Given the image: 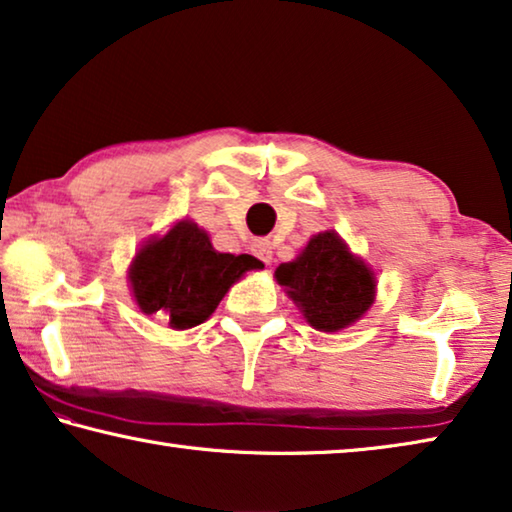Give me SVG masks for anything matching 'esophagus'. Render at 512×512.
Segmentation results:
<instances>
[{
    "mask_svg": "<svg viewBox=\"0 0 512 512\" xmlns=\"http://www.w3.org/2000/svg\"><path fill=\"white\" fill-rule=\"evenodd\" d=\"M250 250H253V253L262 259V262H266V264L273 262V244L268 239H255Z\"/></svg>",
    "mask_w": 512,
    "mask_h": 512,
    "instance_id": "34e87169",
    "label": "esophagus"
}]
</instances>
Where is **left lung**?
<instances>
[{
    "instance_id": "left-lung-1",
    "label": "left lung",
    "mask_w": 512,
    "mask_h": 512,
    "mask_svg": "<svg viewBox=\"0 0 512 512\" xmlns=\"http://www.w3.org/2000/svg\"><path fill=\"white\" fill-rule=\"evenodd\" d=\"M275 277L320 332L352 325L375 300V277L336 232H320L298 259L277 266Z\"/></svg>"
}]
</instances>
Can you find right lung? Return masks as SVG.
I'll return each instance as SVG.
<instances>
[{
  "label": "right lung",
  "instance_id": "1",
  "mask_svg": "<svg viewBox=\"0 0 512 512\" xmlns=\"http://www.w3.org/2000/svg\"><path fill=\"white\" fill-rule=\"evenodd\" d=\"M262 262L253 255L216 253L192 221H180L153 239L131 266V287L144 314H158L173 329L201 325L232 284Z\"/></svg>",
  "mask_w": 512,
  "mask_h": 512
}]
</instances>
